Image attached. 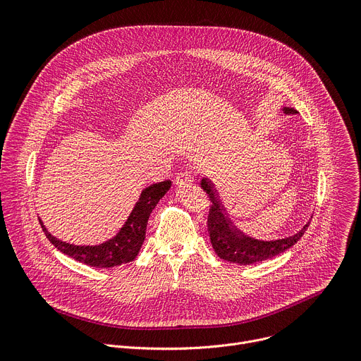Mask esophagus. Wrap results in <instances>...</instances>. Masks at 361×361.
I'll return each mask as SVG.
<instances>
[{
  "instance_id": "esophagus-1",
  "label": "esophagus",
  "mask_w": 361,
  "mask_h": 361,
  "mask_svg": "<svg viewBox=\"0 0 361 361\" xmlns=\"http://www.w3.org/2000/svg\"><path fill=\"white\" fill-rule=\"evenodd\" d=\"M192 181H194V177H192V174H191L190 171H181V173L177 174V177H176V184H177L178 187L190 185V184H192Z\"/></svg>"
}]
</instances>
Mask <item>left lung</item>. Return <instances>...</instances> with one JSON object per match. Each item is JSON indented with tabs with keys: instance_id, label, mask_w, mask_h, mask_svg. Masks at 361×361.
Here are the masks:
<instances>
[{
	"instance_id": "obj_1",
	"label": "left lung",
	"mask_w": 361,
	"mask_h": 361,
	"mask_svg": "<svg viewBox=\"0 0 361 361\" xmlns=\"http://www.w3.org/2000/svg\"><path fill=\"white\" fill-rule=\"evenodd\" d=\"M283 111L286 114L298 113L297 110L288 109V107H284ZM201 187L210 197V210L207 217L210 241L214 251L223 260L243 264V266L269 260L271 257H276L284 252L286 250H288L290 247H293L302 237L308 224H310L307 223L297 234L287 238H281L276 241L254 240L251 237L244 235L231 224V220L226 216L223 205L217 198V192L213 184L207 178L201 180Z\"/></svg>"
}]
</instances>
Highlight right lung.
Returning a JSON list of instances; mask_svg holds the SVG:
<instances>
[{
	"mask_svg": "<svg viewBox=\"0 0 361 361\" xmlns=\"http://www.w3.org/2000/svg\"><path fill=\"white\" fill-rule=\"evenodd\" d=\"M171 181L166 180L157 184H152L142 190L140 200L137 201L134 210L131 212L128 220L118 231V234L99 245H73L57 240L51 235L39 220L42 231L51 244H54L61 252L67 254L71 259L84 263L95 269H109L121 266L124 263L133 262L145 238L147 223L151 212L156 207L160 198L170 190Z\"/></svg>",
	"mask_w": 361,
	"mask_h": 361,
	"instance_id": "add662e5",
	"label": "right lung"
}]
</instances>
